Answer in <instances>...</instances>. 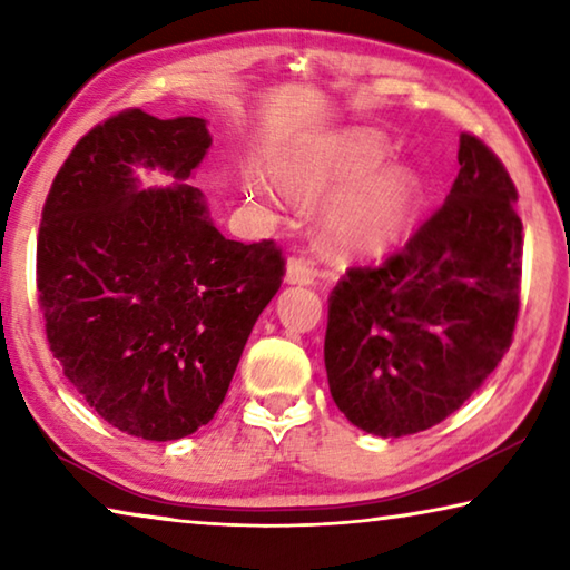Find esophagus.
<instances>
[{
  "label": "esophagus",
  "instance_id": "1",
  "mask_svg": "<svg viewBox=\"0 0 570 570\" xmlns=\"http://www.w3.org/2000/svg\"><path fill=\"white\" fill-rule=\"evenodd\" d=\"M314 276H316V266L312 258H304V256L288 258V264H286V282L288 284H302V286L312 284Z\"/></svg>",
  "mask_w": 570,
  "mask_h": 570
}]
</instances>
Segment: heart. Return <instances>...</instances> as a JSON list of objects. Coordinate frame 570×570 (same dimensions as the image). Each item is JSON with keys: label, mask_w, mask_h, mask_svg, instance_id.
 Instances as JSON below:
<instances>
[{"label": "heart", "mask_w": 570, "mask_h": 570, "mask_svg": "<svg viewBox=\"0 0 570 570\" xmlns=\"http://www.w3.org/2000/svg\"><path fill=\"white\" fill-rule=\"evenodd\" d=\"M384 158V146L374 132L346 130L306 142L282 166V180L298 198L314 200L334 190L362 184L336 196L324 210L322 234L344 256H374L387 250L407 228L417 183L400 166L373 173ZM266 196L262 186H254Z\"/></svg>", "instance_id": "b5f03b06"}]
</instances>
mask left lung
I'll return each instance as SVG.
<instances>
[{
	"mask_svg": "<svg viewBox=\"0 0 570 570\" xmlns=\"http://www.w3.org/2000/svg\"><path fill=\"white\" fill-rule=\"evenodd\" d=\"M458 163L445 204L400 254L350 268L330 296V392L372 435H414L450 417L513 342L523 268L518 190L475 135H460Z\"/></svg>",
	"mask_w": 570,
	"mask_h": 570,
	"instance_id": "obj_1",
	"label": "left lung"
}]
</instances>
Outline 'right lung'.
<instances>
[{
    "label": "right lung",
    "instance_id": "1",
    "mask_svg": "<svg viewBox=\"0 0 570 570\" xmlns=\"http://www.w3.org/2000/svg\"><path fill=\"white\" fill-rule=\"evenodd\" d=\"M204 118L138 108L77 140L47 193L37 294L50 352L105 422L180 440L214 420L258 314L284 278L274 240L240 244L188 183L140 188L135 170L190 178Z\"/></svg>",
    "mask_w": 570,
    "mask_h": 570
}]
</instances>
